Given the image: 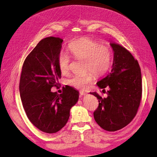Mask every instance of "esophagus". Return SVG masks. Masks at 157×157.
<instances>
[{
    "mask_svg": "<svg viewBox=\"0 0 157 157\" xmlns=\"http://www.w3.org/2000/svg\"><path fill=\"white\" fill-rule=\"evenodd\" d=\"M79 94H80V95H86V94H87V93L85 92H83V91H79Z\"/></svg>",
    "mask_w": 157,
    "mask_h": 157,
    "instance_id": "34e87169",
    "label": "esophagus"
}]
</instances>
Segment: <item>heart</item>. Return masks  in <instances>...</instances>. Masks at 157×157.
<instances>
[{
    "label": "heart",
    "instance_id": "b5f03b06",
    "mask_svg": "<svg viewBox=\"0 0 157 157\" xmlns=\"http://www.w3.org/2000/svg\"><path fill=\"white\" fill-rule=\"evenodd\" d=\"M69 51L73 57L85 61V71H91L96 76L106 74L111 67L113 53L111 48L105 45L88 38H83L70 43ZM71 59L64 52H61L58 56V66L63 75L69 71ZM94 75L88 72L84 75H74L67 80V84L77 89L84 90L91 84Z\"/></svg>",
    "mask_w": 157,
    "mask_h": 157
}]
</instances>
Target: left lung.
Instances as JSON below:
<instances>
[{
    "instance_id": "obj_1",
    "label": "left lung",
    "mask_w": 157,
    "mask_h": 157,
    "mask_svg": "<svg viewBox=\"0 0 157 157\" xmlns=\"http://www.w3.org/2000/svg\"><path fill=\"white\" fill-rule=\"evenodd\" d=\"M114 59L111 71L97 83L109 88L107 97L90 92L98 100L94 112L96 122L103 129L115 132L128 125L137 114L142 98V75L138 62L128 50L112 43ZM105 93V90H103ZM106 92V91H105Z\"/></svg>"
}]
</instances>
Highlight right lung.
<instances>
[{
    "label": "right lung",
    "instance_id": "obj_1",
    "mask_svg": "<svg viewBox=\"0 0 157 157\" xmlns=\"http://www.w3.org/2000/svg\"><path fill=\"white\" fill-rule=\"evenodd\" d=\"M62 42L55 37L40 41L25 58L20 77V96L26 115L35 127L48 134L65 125L79 96V92L68 86L63 88L62 94L51 91L58 87L61 78L58 56Z\"/></svg>",
    "mask_w": 157,
    "mask_h": 157
}]
</instances>
